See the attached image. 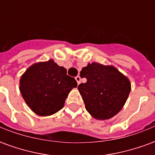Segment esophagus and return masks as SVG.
<instances>
[{"label": "esophagus", "mask_w": 155, "mask_h": 155, "mask_svg": "<svg viewBox=\"0 0 155 155\" xmlns=\"http://www.w3.org/2000/svg\"><path fill=\"white\" fill-rule=\"evenodd\" d=\"M81 76H79V75H78V76H76V77H75V81H77V84H81Z\"/></svg>", "instance_id": "1"}]
</instances>
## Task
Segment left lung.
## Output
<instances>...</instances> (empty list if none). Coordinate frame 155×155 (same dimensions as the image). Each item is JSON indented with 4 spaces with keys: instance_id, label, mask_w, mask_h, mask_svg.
Returning <instances> with one entry per match:
<instances>
[{
    "instance_id": "1",
    "label": "left lung",
    "mask_w": 155,
    "mask_h": 155,
    "mask_svg": "<svg viewBox=\"0 0 155 155\" xmlns=\"http://www.w3.org/2000/svg\"><path fill=\"white\" fill-rule=\"evenodd\" d=\"M81 77L87 81L79 84L78 90L86 110L93 118L109 120L122 110L131 91V83L116 67L89 63L82 68Z\"/></svg>"
}]
</instances>
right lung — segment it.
<instances>
[{"label":"right lung","instance_id":"obj_1","mask_svg":"<svg viewBox=\"0 0 155 155\" xmlns=\"http://www.w3.org/2000/svg\"><path fill=\"white\" fill-rule=\"evenodd\" d=\"M19 84L25 102L39 116H50L61 110L69 93L77 87L74 78L67 75L66 69L52 59L31 64Z\"/></svg>","mask_w":155,"mask_h":155}]
</instances>
